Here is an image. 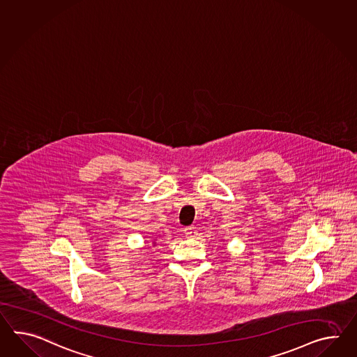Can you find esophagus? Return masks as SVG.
I'll return each instance as SVG.
<instances>
[{
    "instance_id": "esophagus-1",
    "label": "esophagus",
    "mask_w": 357,
    "mask_h": 357,
    "mask_svg": "<svg viewBox=\"0 0 357 357\" xmlns=\"http://www.w3.org/2000/svg\"><path fill=\"white\" fill-rule=\"evenodd\" d=\"M183 233H185V236H186V237L192 238L195 236V233H197V231H195V228H194V227H188V228L183 229Z\"/></svg>"
}]
</instances>
